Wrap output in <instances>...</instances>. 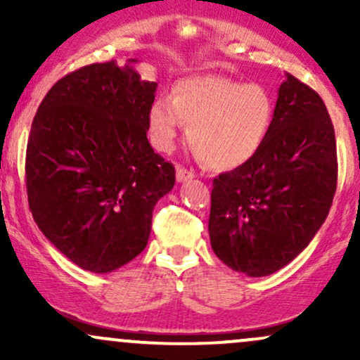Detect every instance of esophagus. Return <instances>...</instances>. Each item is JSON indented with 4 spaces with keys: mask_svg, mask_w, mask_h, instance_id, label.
Wrapping results in <instances>:
<instances>
[{
    "mask_svg": "<svg viewBox=\"0 0 360 360\" xmlns=\"http://www.w3.org/2000/svg\"><path fill=\"white\" fill-rule=\"evenodd\" d=\"M194 177V172L193 171H189V169H184V167H177V171H176V179H177V183H184V181H188V179H193Z\"/></svg>",
    "mask_w": 360,
    "mask_h": 360,
    "instance_id": "obj_1",
    "label": "esophagus"
}]
</instances>
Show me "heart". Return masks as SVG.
Masks as SVG:
<instances>
[{"label":"heart","instance_id":"obj_1","mask_svg":"<svg viewBox=\"0 0 360 360\" xmlns=\"http://www.w3.org/2000/svg\"><path fill=\"white\" fill-rule=\"evenodd\" d=\"M274 118V100L264 86L223 76H196L179 81L172 98L157 96L147 111L152 146L169 152L183 122L189 142L208 167H240L259 152Z\"/></svg>","mask_w":360,"mask_h":360}]
</instances>
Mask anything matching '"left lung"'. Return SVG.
Returning <instances> with one entry per match:
<instances>
[{"label":"left lung","instance_id":"1","mask_svg":"<svg viewBox=\"0 0 360 360\" xmlns=\"http://www.w3.org/2000/svg\"><path fill=\"white\" fill-rule=\"evenodd\" d=\"M335 189V131L325 103L286 74L262 147L213 179L212 249L250 278L283 269L323 225Z\"/></svg>","mask_w":360,"mask_h":360}]
</instances>
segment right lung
I'll return each instance as SVG.
<instances>
[{
  "mask_svg": "<svg viewBox=\"0 0 360 360\" xmlns=\"http://www.w3.org/2000/svg\"><path fill=\"white\" fill-rule=\"evenodd\" d=\"M135 59L91 64L45 94L32 122L25 176L39 229L84 271L105 274L146 249L152 212L176 171L147 140L157 82Z\"/></svg>",
  "mask_w": 360,
  "mask_h": 360,
  "instance_id": "1",
  "label": "right lung"
}]
</instances>
